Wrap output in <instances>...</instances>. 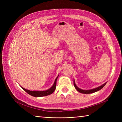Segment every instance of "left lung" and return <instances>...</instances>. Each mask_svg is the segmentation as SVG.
<instances>
[{"label":"left lung","mask_w":122,"mask_h":122,"mask_svg":"<svg viewBox=\"0 0 122 122\" xmlns=\"http://www.w3.org/2000/svg\"><path fill=\"white\" fill-rule=\"evenodd\" d=\"M106 84V82H105V83H104L103 84H102V86H100L96 88H93V89H92V90H83L82 89H80L79 87H78L76 85L75 81H74V86L75 87L76 89L77 90V91L79 92V93H82V94H91V93H95V92H96L99 90H100L101 89L104 87L105 86V85Z\"/></svg>","instance_id":"left-lung-1"}]
</instances>
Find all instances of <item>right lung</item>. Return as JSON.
Segmentation results:
<instances>
[{
  "mask_svg": "<svg viewBox=\"0 0 122 122\" xmlns=\"http://www.w3.org/2000/svg\"><path fill=\"white\" fill-rule=\"evenodd\" d=\"M58 76L56 77V79H55L54 82L53 84V86H52V87H50L49 89L46 90V91H30V90H28L25 89V88L22 87V86H21L23 89L26 92L27 94H28L29 95H30L34 97H43V96H48L49 95H50L51 94H52L53 92H54L55 88H56V80L58 78Z\"/></svg>",
  "mask_w": 122,
  "mask_h": 122,
  "instance_id": "add662e5",
  "label": "right lung"
}]
</instances>
